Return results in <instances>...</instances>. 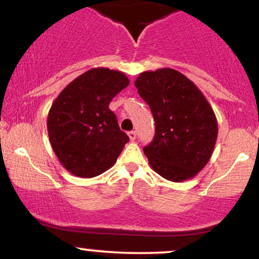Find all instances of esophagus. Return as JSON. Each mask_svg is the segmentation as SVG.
Instances as JSON below:
<instances>
[{"instance_id":"obj_1","label":"esophagus","mask_w":259,"mask_h":259,"mask_svg":"<svg viewBox=\"0 0 259 259\" xmlns=\"http://www.w3.org/2000/svg\"><path fill=\"white\" fill-rule=\"evenodd\" d=\"M128 137H130V139L132 140H135L136 139V137H137V133L135 132V131H131V132H128Z\"/></svg>"}]
</instances>
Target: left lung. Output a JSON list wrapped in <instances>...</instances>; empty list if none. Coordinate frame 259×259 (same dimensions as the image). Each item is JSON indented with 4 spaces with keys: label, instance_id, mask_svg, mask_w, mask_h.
Wrapping results in <instances>:
<instances>
[{
    "label": "left lung",
    "instance_id": "1",
    "mask_svg": "<svg viewBox=\"0 0 259 259\" xmlns=\"http://www.w3.org/2000/svg\"><path fill=\"white\" fill-rule=\"evenodd\" d=\"M151 109L155 137L144 152L156 173L174 183L192 179L211 157L218 120L199 89L180 72L140 73L135 82Z\"/></svg>",
    "mask_w": 259,
    "mask_h": 259
}]
</instances>
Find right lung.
<instances>
[{"label":"right lung","instance_id":"obj_1","mask_svg":"<svg viewBox=\"0 0 259 259\" xmlns=\"http://www.w3.org/2000/svg\"><path fill=\"white\" fill-rule=\"evenodd\" d=\"M128 84L119 71L92 68L69 82L53 103L47 122L50 144L75 177L104 173L130 140L109 109L110 101Z\"/></svg>","mask_w":259,"mask_h":259}]
</instances>
